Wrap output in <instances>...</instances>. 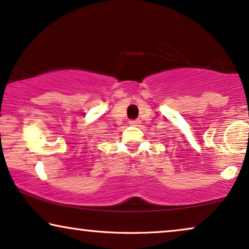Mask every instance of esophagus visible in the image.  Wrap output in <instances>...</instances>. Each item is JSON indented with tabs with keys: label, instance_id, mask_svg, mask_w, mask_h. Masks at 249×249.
I'll use <instances>...</instances> for the list:
<instances>
[{
	"label": "esophagus",
	"instance_id": "1",
	"mask_svg": "<svg viewBox=\"0 0 249 249\" xmlns=\"http://www.w3.org/2000/svg\"><path fill=\"white\" fill-rule=\"evenodd\" d=\"M141 121L140 119H134V121H130V125L132 126H140Z\"/></svg>",
	"mask_w": 249,
	"mask_h": 249
}]
</instances>
